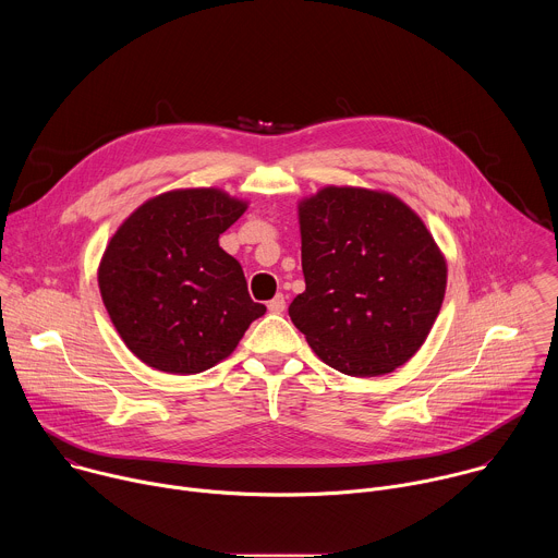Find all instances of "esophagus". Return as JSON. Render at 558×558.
Masks as SVG:
<instances>
[{
  "label": "esophagus",
  "mask_w": 558,
  "mask_h": 558,
  "mask_svg": "<svg viewBox=\"0 0 558 558\" xmlns=\"http://www.w3.org/2000/svg\"><path fill=\"white\" fill-rule=\"evenodd\" d=\"M269 311L271 313H282L284 311V306H287V300H284V295L282 293H278L274 300H269Z\"/></svg>",
  "instance_id": "esophagus-1"
}]
</instances>
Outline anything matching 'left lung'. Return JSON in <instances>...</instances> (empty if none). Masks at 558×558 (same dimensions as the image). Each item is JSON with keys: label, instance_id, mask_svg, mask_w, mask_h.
Returning <instances> with one entry per match:
<instances>
[{"label": "left lung", "instance_id": "1", "mask_svg": "<svg viewBox=\"0 0 558 558\" xmlns=\"http://www.w3.org/2000/svg\"><path fill=\"white\" fill-rule=\"evenodd\" d=\"M306 289L291 323L331 368L377 377L426 342L448 267L424 220L397 196L323 187L298 203Z\"/></svg>", "mask_w": 558, "mask_h": 558}]
</instances>
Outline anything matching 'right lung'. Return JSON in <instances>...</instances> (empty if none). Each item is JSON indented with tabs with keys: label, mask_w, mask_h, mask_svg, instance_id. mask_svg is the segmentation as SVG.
<instances>
[{
	"label": "right lung",
	"mask_w": 558,
	"mask_h": 558,
	"mask_svg": "<svg viewBox=\"0 0 558 558\" xmlns=\"http://www.w3.org/2000/svg\"><path fill=\"white\" fill-rule=\"evenodd\" d=\"M247 209L216 187L172 190L136 207L110 238L99 291L125 347L147 366L203 373L233 353L267 306L218 238Z\"/></svg>",
	"instance_id": "add662e5"
}]
</instances>
